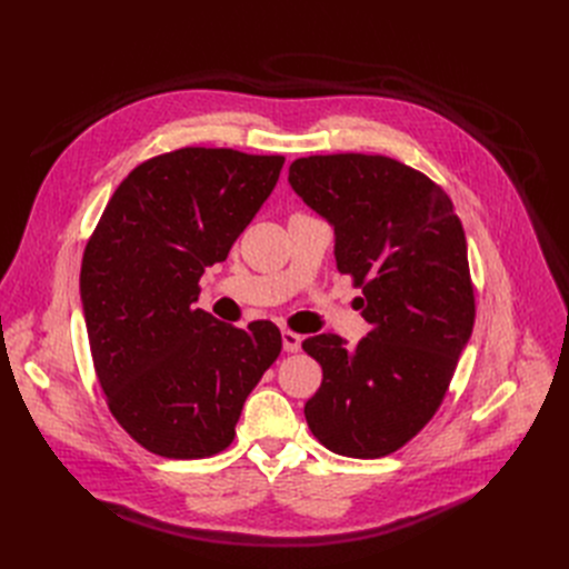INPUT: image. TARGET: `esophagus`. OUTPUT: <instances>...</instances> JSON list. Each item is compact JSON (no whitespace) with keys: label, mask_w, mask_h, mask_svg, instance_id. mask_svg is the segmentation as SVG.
Returning a JSON list of instances; mask_svg holds the SVG:
<instances>
[{"label":"esophagus","mask_w":569,"mask_h":569,"mask_svg":"<svg viewBox=\"0 0 569 569\" xmlns=\"http://www.w3.org/2000/svg\"><path fill=\"white\" fill-rule=\"evenodd\" d=\"M301 342H303V338L299 333L282 331V347H284V351H289V355H293V351H299Z\"/></svg>","instance_id":"esophagus-1"}]
</instances>
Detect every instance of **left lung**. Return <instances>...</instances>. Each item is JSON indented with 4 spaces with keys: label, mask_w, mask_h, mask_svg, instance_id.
I'll return each instance as SVG.
<instances>
[{
    "label": "left lung",
    "mask_w": 569,
    "mask_h": 569,
    "mask_svg": "<svg viewBox=\"0 0 569 569\" xmlns=\"http://www.w3.org/2000/svg\"><path fill=\"white\" fill-rule=\"evenodd\" d=\"M289 184L333 227L338 270L361 287L370 323L355 347L333 333L303 342L323 372L306 421L333 453L387 456L436 415L472 336L463 224L436 182L382 154L301 157Z\"/></svg>",
    "instance_id": "8db88e82"
}]
</instances>
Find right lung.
Segmentation results:
<instances>
[{"mask_svg": "<svg viewBox=\"0 0 569 569\" xmlns=\"http://www.w3.org/2000/svg\"><path fill=\"white\" fill-rule=\"evenodd\" d=\"M282 164L229 148L152 157L120 182L88 240L80 301L94 370L108 410L152 453L224 451L280 357L273 321L236 329L197 301L206 266L229 257Z\"/></svg>", "mask_w": 569, "mask_h": 569, "instance_id": "right-lung-1", "label": "right lung"}]
</instances>
